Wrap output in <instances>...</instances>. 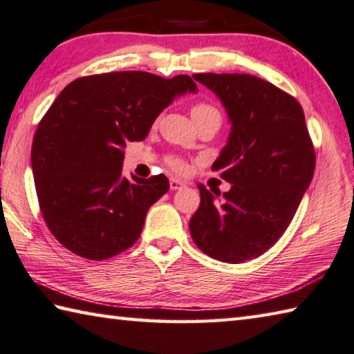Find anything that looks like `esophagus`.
<instances>
[{
  "label": "esophagus",
  "instance_id": "1",
  "mask_svg": "<svg viewBox=\"0 0 354 354\" xmlns=\"http://www.w3.org/2000/svg\"><path fill=\"white\" fill-rule=\"evenodd\" d=\"M181 187H184V183L181 181V179L170 178V189L171 190H178V189H181Z\"/></svg>",
  "mask_w": 354,
  "mask_h": 354
}]
</instances>
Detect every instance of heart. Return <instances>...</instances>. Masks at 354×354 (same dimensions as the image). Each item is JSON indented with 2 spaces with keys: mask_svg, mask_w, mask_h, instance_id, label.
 I'll use <instances>...</instances> for the list:
<instances>
[{
  "mask_svg": "<svg viewBox=\"0 0 354 354\" xmlns=\"http://www.w3.org/2000/svg\"><path fill=\"white\" fill-rule=\"evenodd\" d=\"M205 113H218V111L215 109V107L209 106V104H205V103H200V104H195L194 107H192V117L194 115H205ZM220 115V113H218ZM170 165L173 167L175 170H183L184 169V164L181 162V160H171Z\"/></svg>",
  "mask_w": 354,
  "mask_h": 354,
  "instance_id": "obj_1",
  "label": "heart"
}]
</instances>
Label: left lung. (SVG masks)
<instances>
[{"mask_svg": "<svg viewBox=\"0 0 354 354\" xmlns=\"http://www.w3.org/2000/svg\"><path fill=\"white\" fill-rule=\"evenodd\" d=\"M230 120L226 145L212 164L231 184L223 200L198 184L192 239L214 259L241 263L284 234L314 176L315 153L295 98L251 75L195 73Z\"/></svg>", "mask_w": 354, "mask_h": 354, "instance_id": "1", "label": "left lung"}]
</instances>
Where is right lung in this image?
I'll use <instances>...</instances> for the list:
<instances>
[{
	"label": "right lung",
	"mask_w": 354,
	"mask_h": 354,
	"mask_svg": "<svg viewBox=\"0 0 354 354\" xmlns=\"http://www.w3.org/2000/svg\"><path fill=\"white\" fill-rule=\"evenodd\" d=\"M198 87L187 75L147 71L77 77L35 131L31 165L40 211L65 248L103 261L133 247L167 176L122 175L124 143L140 142L165 107Z\"/></svg>",
	"instance_id": "right-lung-1"
}]
</instances>
